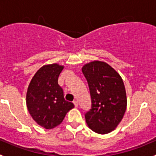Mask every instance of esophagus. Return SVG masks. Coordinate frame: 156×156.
I'll list each match as a JSON object with an SVG mask.
<instances>
[{"instance_id":"34e87169","label":"esophagus","mask_w":156,"mask_h":156,"mask_svg":"<svg viewBox=\"0 0 156 156\" xmlns=\"http://www.w3.org/2000/svg\"><path fill=\"white\" fill-rule=\"evenodd\" d=\"M73 103H74V105H75V107H78V102L77 101V100H75V101L73 102Z\"/></svg>"}]
</instances>
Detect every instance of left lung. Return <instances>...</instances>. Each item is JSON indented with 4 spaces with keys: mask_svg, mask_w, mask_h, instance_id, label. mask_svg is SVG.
<instances>
[{
    "mask_svg": "<svg viewBox=\"0 0 156 156\" xmlns=\"http://www.w3.org/2000/svg\"><path fill=\"white\" fill-rule=\"evenodd\" d=\"M91 97V108L85 113L88 127L100 134L114 130L127 108L123 80L105 62L93 61L82 67Z\"/></svg>",
    "mask_w": 156,
    "mask_h": 156,
    "instance_id": "obj_1",
    "label": "left lung"
}]
</instances>
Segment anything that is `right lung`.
<instances>
[{
    "instance_id": "add662e5",
    "label": "right lung",
    "mask_w": 156,
    "mask_h": 156,
    "mask_svg": "<svg viewBox=\"0 0 156 156\" xmlns=\"http://www.w3.org/2000/svg\"><path fill=\"white\" fill-rule=\"evenodd\" d=\"M63 66L53 63L42 66L34 74L28 87L26 105L37 125L52 129L62 123L74 104L65 100L58 78Z\"/></svg>"
}]
</instances>
